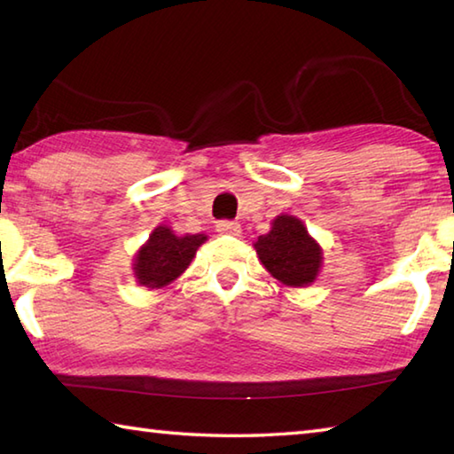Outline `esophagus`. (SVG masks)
Returning a JSON list of instances; mask_svg holds the SVG:
<instances>
[{
  "instance_id": "obj_1",
  "label": "esophagus",
  "mask_w": 454,
  "mask_h": 454,
  "mask_svg": "<svg viewBox=\"0 0 454 454\" xmlns=\"http://www.w3.org/2000/svg\"><path fill=\"white\" fill-rule=\"evenodd\" d=\"M216 230L222 234H232V236H240L242 226L238 222H228V220H220L216 222Z\"/></svg>"
}]
</instances>
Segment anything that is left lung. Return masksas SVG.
Instances as JSON below:
<instances>
[{
	"mask_svg": "<svg viewBox=\"0 0 454 454\" xmlns=\"http://www.w3.org/2000/svg\"><path fill=\"white\" fill-rule=\"evenodd\" d=\"M254 248L263 268L287 287L311 286L324 266L321 246L309 236L306 224L290 214L271 220L270 232L258 236Z\"/></svg>",
	"mask_w": 454,
	"mask_h": 454,
	"instance_id": "1",
	"label": "left lung"
}]
</instances>
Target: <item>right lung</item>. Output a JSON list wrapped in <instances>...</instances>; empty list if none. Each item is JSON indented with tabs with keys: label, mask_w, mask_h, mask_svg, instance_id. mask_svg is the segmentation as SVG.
I'll use <instances>...</instances> for the list:
<instances>
[{
	"label": "right lung",
	"mask_w": 454,
	"mask_h": 454,
	"mask_svg": "<svg viewBox=\"0 0 454 454\" xmlns=\"http://www.w3.org/2000/svg\"><path fill=\"white\" fill-rule=\"evenodd\" d=\"M208 240L206 234L178 236L167 224L156 226L133 260V274L138 286L160 290L175 282L191 266L196 250Z\"/></svg>",
	"instance_id": "add662e5"
}]
</instances>
